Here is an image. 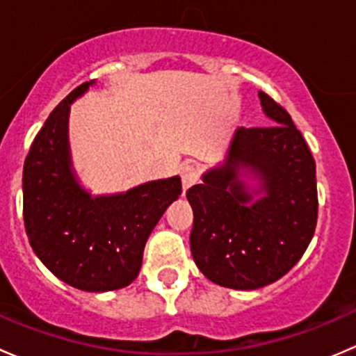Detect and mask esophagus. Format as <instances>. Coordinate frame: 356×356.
<instances>
[{"mask_svg":"<svg viewBox=\"0 0 356 356\" xmlns=\"http://www.w3.org/2000/svg\"><path fill=\"white\" fill-rule=\"evenodd\" d=\"M181 179H182V189H184L186 193L191 186H195L196 182H198V170H196L193 165H186V167H182L181 170Z\"/></svg>","mask_w":356,"mask_h":356,"instance_id":"1","label":"esophagus"}]
</instances>
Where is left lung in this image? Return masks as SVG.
<instances>
[{
  "mask_svg": "<svg viewBox=\"0 0 356 356\" xmlns=\"http://www.w3.org/2000/svg\"><path fill=\"white\" fill-rule=\"evenodd\" d=\"M258 98L274 125L236 129L225 160L186 193L195 264L211 282L238 291L288 274L317 225L314 156L288 111L265 92Z\"/></svg>",
  "mask_w": 356,
  "mask_h": 356,
  "instance_id": "obj_1",
  "label": "left lung"
}]
</instances>
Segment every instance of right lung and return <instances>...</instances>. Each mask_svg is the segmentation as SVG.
<instances>
[{"mask_svg": "<svg viewBox=\"0 0 356 356\" xmlns=\"http://www.w3.org/2000/svg\"><path fill=\"white\" fill-rule=\"evenodd\" d=\"M70 92L44 122L24 163V224L32 250L53 275L89 293L122 289L139 274L149 234L182 193L181 177L92 196L79 182L68 145Z\"/></svg>", "mask_w": 356, "mask_h": 356, "instance_id": "obj_1", "label": "right lung"}]
</instances>
